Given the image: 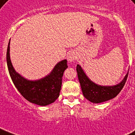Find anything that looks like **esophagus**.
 Returning a JSON list of instances; mask_svg holds the SVG:
<instances>
[{
    "mask_svg": "<svg viewBox=\"0 0 135 135\" xmlns=\"http://www.w3.org/2000/svg\"><path fill=\"white\" fill-rule=\"evenodd\" d=\"M76 59V56H75V54L74 53H69L68 54L67 56V60L69 62H72L74 61Z\"/></svg>",
    "mask_w": 135,
    "mask_h": 135,
    "instance_id": "1",
    "label": "esophagus"
}]
</instances>
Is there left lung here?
Listing matches in <instances>:
<instances>
[{
    "instance_id": "8db88e82",
    "label": "left lung",
    "mask_w": 135,
    "mask_h": 135,
    "mask_svg": "<svg viewBox=\"0 0 135 135\" xmlns=\"http://www.w3.org/2000/svg\"><path fill=\"white\" fill-rule=\"evenodd\" d=\"M77 74L84 97L93 103H100L116 97L125 86L128 72L122 81L115 86H100L88 78L79 64L76 66Z\"/></svg>"
}]
</instances>
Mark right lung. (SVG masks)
Wrapping results in <instances>:
<instances>
[{
    "instance_id": "right-lung-1",
    "label": "right lung",
    "mask_w": 135,
    "mask_h": 135,
    "mask_svg": "<svg viewBox=\"0 0 135 135\" xmlns=\"http://www.w3.org/2000/svg\"><path fill=\"white\" fill-rule=\"evenodd\" d=\"M6 59L8 71L13 84L20 94L29 102L45 106L54 103L58 98L64 72L68 68L66 59L56 64L49 74L35 81L25 79L15 70L10 60V42L7 49Z\"/></svg>"
}]
</instances>
